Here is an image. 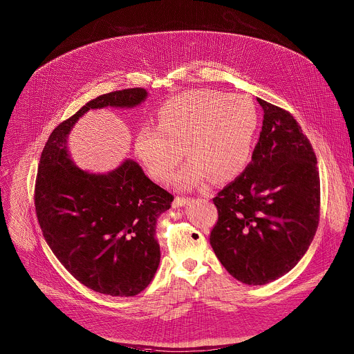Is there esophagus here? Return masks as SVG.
<instances>
[{"label": "esophagus", "instance_id": "34e87169", "mask_svg": "<svg viewBox=\"0 0 354 354\" xmlns=\"http://www.w3.org/2000/svg\"><path fill=\"white\" fill-rule=\"evenodd\" d=\"M190 203V198H185V197H176L175 201H174V208H180V207H185Z\"/></svg>", "mask_w": 354, "mask_h": 354}]
</instances>
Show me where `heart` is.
I'll use <instances>...</instances> for the list:
<instances>
[{
	"label": "heart",
	"mask_w": 354,
	"mask_h": 354,
	"mask_svg": "<svg viewBox=\"0 0 354 354\" xmlns=\"http://www.w3.org/2000/svg\"><path fill=\"white\" fill-rule=\"evenodd\" d=\"M158 129L143 127L136 153L147 174L165 183L185 156L192 160L175 178L187 190L235 179L250 160L260 123L254 101L242 94L201 88L178 94L158 111Z\"/></svg>",
	"instance_id": "1"
}]
</instances>
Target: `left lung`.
<instances>
[{"mask_svg":"<svg viewBox=\"0 0 354 354\" xmlns=\"http://www.w3.org/2000/svg\"><path fill=\"white\" fill-rule=\"evenodd\" d=\"M263 130L252 161L213 203V252L236 281L279 279L306 253L317 230L320 178L309 140L282 108L257 98Z\"/></svg>","mask_w":354,"mask_h":354,"instance_id":"8db88e82","label":"left lung"}]
</instances>
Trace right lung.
<instances>
[{
  "label": "right lung",
  "instance_id": "add662e5",
  "mask_svg": "<svg viewBox=\"0 0 354 354\" xmlns=\"http://www.w3.org/2000/svg\"><path fill=\"white\" fill-rule=\"evenodd\" d=\"M146 98L137 87L88 101L50 134L35 183L37 217L55 256L76 281L113 297L137 295L153 281L161 256L156 221L174 197L131 158L105 174L79 168L68 136L90 109H129Z\"/></svg>",
  "mask_w": 354,
  "mask_h": 354
}]
</instances>
